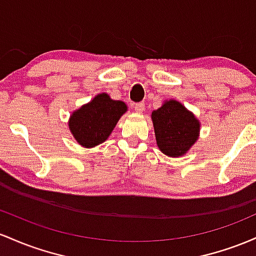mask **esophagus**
Returning a JSON list of instances; mask_svg holds the SVG:
<instances>
[{"label":"esophagus","mask_w":256,"mask_h":256,"mask_svg":"<svg viewBox=\"0 0 256 256\" xmlns=\"http://www.w3.org/2000/svg\"><path fill=\"white\" fill-rule=\"evenodd\" d=\"M134 108H136V112H142L144 108H145V104H144V102H138V104L134 105Z\"/></svg>","instance_id":"34e87169"}]
</instances>
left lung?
I'll use <instances>...</instances> for the list:
<instances>
[{
    "label": "left lung",
    "instance_id": "obj_1",
    "mask_svg": "<svg viewBox=\"0 0 256 256\" xmlns=\"http://www.w3.org/2000/svg\"><path fill=\"white\" fill-rule=\"evenodd\" d=\"M157 146L170 157L184 156L200 136V120L176 100H166L151 114Z\"/></svg>",
    "mask_w": 256,
    "mask_h": 256
}]
</instances>
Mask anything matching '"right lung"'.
Masks as SVG:
<instances>
[{
    "label": "right lung",
    "mask_w": 256,
    "mask_h": 256,
    "mask_svg": "<svg viewBox=\"0 0 256 256\" xmlns=\"http://www.w3.org/2000/svg\"><path fill=\"white\" fill-rule=\"evenodd\" d=\"M126 111L123 102L111 99L106 93L98 94L71 114L68 128L80 145L94 148L108 139Z\"/></svg>",
    "instance_id": "1"
}]
</instances>
